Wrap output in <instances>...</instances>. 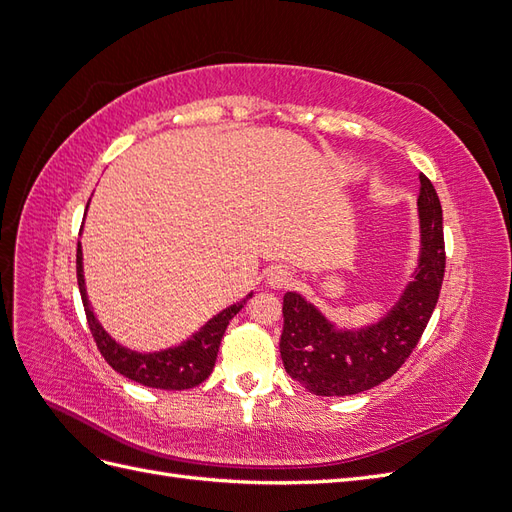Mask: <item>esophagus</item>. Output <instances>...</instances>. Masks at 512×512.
Masks as SVG:
<instances>
[{"instance_id":"esophagus-1","label":"esophagus","mask_w":512,"mask_h":512,"mask_svg":"<svg viewBox=\"0 0 512 512\" xmlns=\"http://www.w3.org/2000/svg\"><path fill=\"white\" fill-rule=\"evenodd\" d=\"M267 282L271 288H277V290L290 288L294 282V275L286 267H271L267 271Z\"/></svg>"}]
</instances>
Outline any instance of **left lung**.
Masks as SVG:
<instances>
[{"mask_svg":"<svg viewBox=\"0 0 512 512\" xmlns=\"http://www.w3.org/2000/svg\"><path fill=\"white\" fill-rule=\"evenodd\" d=\"M421 258L389 316L361 331L335 329L301 294H284L282 361L292 380L320 397H344L374 389L406 363L436 309L444 280L442 205L421 173L418 194Z\"/></svg>","mask_w":512,"mask_h":512,"instance_id":"obj_1","label":"left lung"}]
</instances>
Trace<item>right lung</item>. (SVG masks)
I'll use <instances>...</instances> for the list:
<instances>
[{
    "mask_svg": "<svg viewBox=\"0 0 512 512\" xmlns=\"http://www.w3.org/2000/svg\"><path fill=\"white\" fill-rule=\"evenodd\" d=\"M76 280H79V290H81L89 331L94 335V342L100 354L104 356V361L115 371H119L121 376H126L143 386H151V389H162V391L194 389V386L205 382L211 376L228 322L239 314V309L247 303V299L252 297V294H247V297L237 305H230L218 316H213L205 327L185 344L177 348H168L164 352L141 354V352H132L128 348H121L115 339L108 337V333L96 320L94 312H91L87 292H85V280H83L81 243L76 245Z\"/></svg>",
    "mask_w": 512,
    "mask_h": 512,
    "instance_id": "add662e5",
    "label": "right lung"
}]
</instances>
